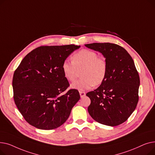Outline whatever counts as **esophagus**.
<instances>
[{
    "label": "esophagus",
    "instance_id": "34e87169",
    "mask_svg": "<svg viewBox=\"0 0 155 155\" xmlns=\"http://www.w3.org/2000/svg\"><path fill=\"white\" fill-rule=\"evenodd\" d=\"M79 93H80V95L81 97H83L85 96V92H84L83 91H80Z\"/></svg>",
    "mask_w": 155,
    "mask_h": 155
}]
</instances>
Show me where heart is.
<instances>
[{
  "mask_svg": "<svg viewBox=\"0 0 155 155\" xmlns=\"http://www.w3.org/2000/svg\"><path fill=\"white\" fill-rule=\"evenodd\" d=\"M72 61L65 60L61 65L64 77L73 82L81 72L80 78L71 85V87L78 91H85L101 85L107 73V63L104 57L98 56L92 50L83 49L72 56Z\"/></svg>",
  "mask_w": 155,
  "mask_h": 155,
  "instance_id": "1",
  "label": "heart"
}]
</instances>
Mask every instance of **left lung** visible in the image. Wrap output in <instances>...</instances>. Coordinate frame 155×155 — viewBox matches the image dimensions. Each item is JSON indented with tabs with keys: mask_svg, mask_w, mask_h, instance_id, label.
<instances>
[{
	"mask_svg": "<svg viewBox=\"0 0 155 155\" xmlns=\"http://www.w3.org/2000/svg\"><path fill=\"white\" fill-rule=\"evenodd\" d=\"M85 46L101 53L107 63V73L101 85L86 95L91 103L89 114L98 123L116 126L124 123L139 100L140 76L134 61L124 48L110 43Z\"/></svg>",
	"mask_w": 155,
	"mask_h": 155,
	"instance_id": "8db88e82",
	"label": "left lung"
}]
</instances>
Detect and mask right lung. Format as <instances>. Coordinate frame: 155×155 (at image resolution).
Instances as JSON below:
<instances>
[{
    "instance_id": "1",
    "label": "right lung",
    "mask_w": 155,
    "mask_h": 155,
    "mask_svg": "<svg viewBox=\"0 0 155 155\" xmlns=\"http://www.w3.org/2000/svg\"><path fill=\"white\" fill-rule=\"evenodd\" d=\"M80 46H42L29 53L14 73V102L28 123L36 128L54 129L66 121L80 96L70 86L61 65Z\"/></svg>"
}]
</instances>
